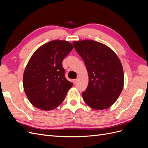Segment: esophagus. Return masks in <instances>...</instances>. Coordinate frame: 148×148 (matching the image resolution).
<instances>
[{
  "label": "esophagus",
  "mask_w": 148,
  "mask_h": 148,
  "mask_svg": "<svg viewBox=\"0 0 148 148\" xmlns=\"http://www.w3.org/2000/svg\"><path fill=\"white\" fill-rule=\"evenodd\" d=\"M73 82L74 84H76L77 83V82H78V79H74L73 80Z\"/></svg>",
  "instance_id": "esophagus-1"
}]
</instances>
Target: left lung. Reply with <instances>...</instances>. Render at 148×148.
Segmentation results:
<instances>
[{"label": "left lung", "mask_w": 148, "mask_h": 148, "mask_svg": "<svg viewBox=\"0 0 148 148\" xmlns=\"http://www.w3.org/2000/svg\"><path fill=\"white\" fill-rule=\"evenodd\" d=\"M73 46L89 76L88 86L82 92L84 102L95 110L108 108L123 87V71L119 57L109 47L91 40L75 41Z\"/></svg>", "instance_id": "8db88e82"}]
</instances>
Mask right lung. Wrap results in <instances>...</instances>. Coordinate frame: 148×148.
I'll use <instances>...</instances> for the list:
<instances>
[{"mask_svg": "<svg viewBox=\"0 0 148 148\" xmlns=\"http://www.w3.org/2000/svg\"><path fill=\"white\" fill-rule=\"evenodd\" d=\"M73 48L69 42L54 40L40 47L31 57L23 81L26 95L34 107L50 110L64 101L73 83L65 77L62 61Z\"/></svg>", "mask_w": 148, "mask_h": 148, "instance_id": "right-lung-1", "label": "right lung"}]
</instances>
